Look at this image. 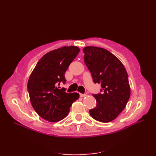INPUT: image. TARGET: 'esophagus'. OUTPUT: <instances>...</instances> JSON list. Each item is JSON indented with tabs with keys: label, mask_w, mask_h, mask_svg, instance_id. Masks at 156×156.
Here are the masks:
<instances>
[{
	"label": "esophagus",
	"mask_w": 156,
	"mask_h": 156,
	"mask_svg": "<svg viewBox=\"0 0 156 156\" xmlns=\"http://www.w3.org/2000/svg\"><path fill=\"white\" fill-rule=\"evenodd\" d=\"M85 96H87V94H80V97H81V98H84Z\"/></svg>",
	"instance_id": "34e87169"
}]
</instances>
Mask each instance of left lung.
Wrapping results in <instances>:
<instances>
[{"instance_id": "obj_1", "label": "left lung", "mask_w": 156, "mask_h": 156, "mask_svg": "<svg viewBox=\"0 0 156 156\" xmlns=\"http://www.w3.org/2000/svg\"><path fill=\"white\" fill-rule=\"evenodd\" d=\"M84 63L101 92L92 94L97 105L89 111L97 121L109 122L124 109L130 97L128 75L120 60L105 49L88 46L83 49Z\"/></svg>"}]
</instances>
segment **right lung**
Here are the masks:
<instances>
[{
  "label": "right lung",
  "mask_w": 156,
  "mask_h": 156,
  "mask_svg": "<svg viewBox=\"0 0 156 156\" xmlns=\"http://www.w3.org/2000/svg\"><path fill=\"white\" fill-rule=\"evenodd\" d=\"M80 49L76 46L62 47L46 53L37 62L27 84L32 107L41 118L51 122L64 119L78 93H66L60 88L65 84V72Z\"/></svg>",
  "instance_id": "obj_1"
}]
</instances>
